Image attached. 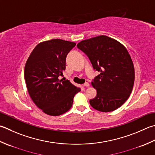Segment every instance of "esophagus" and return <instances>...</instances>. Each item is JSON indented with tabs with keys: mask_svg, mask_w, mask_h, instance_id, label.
Wrapping results in <instances>:
<instances>
[{
	"mask_svg": "<svg viewBox=\"0 0 155 155\" xmlns=\"http://www.w3.org/2000/svg\"><path fill=\"white\" fill-rule=\"evenodd\" d=\"M83 85H84V87H89L90 86V84H89V83H87H87H84Z\"/></svg>",
	"mask_w": 155,
	"mask_h": 155,
	"instance_id": "34e87169",
	"label": "esophagus"
}]
</instances>
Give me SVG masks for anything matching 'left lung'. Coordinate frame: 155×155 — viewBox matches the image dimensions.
Segmentation results:
<instances>
[{"label": "left lung", "instance_id": "left-lung-1", "mask_svg": "<svg viewBox=\"0 0 155 155\" xmlns=\"http://www.w3.org/2000/svg\"><path fill=\"white\" fill-rule=\"evenodd\" d=\"M77 48L100 74L93 80L97 96L89 102L96 110L110 112L121 107L132 93L134 66L128 50L116 39L99 35L81 41Z\"/></svg>", "mask_w": 155, "mask_h": 155}]
</instances>
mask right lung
Here are the masks:
<instances>
[{
    "instance_id": "obj_1",
    "label": "right lung",
    "mask_w": 155,
    "mask_h": 155,
    "mask_svg": "<svg viewBox=\"0 0 155 155\" xmlns=\"http://www.w3.org/2000/svg\"><path fill=\"white\" fill-rule=\"evenodd\" d=\"M74 42L60 39L38 44L27 60L24 77L34 104L49 116H58L71 108L81 88L59 79L66 69V58Z\"/></svg>"
}]
</instances>
